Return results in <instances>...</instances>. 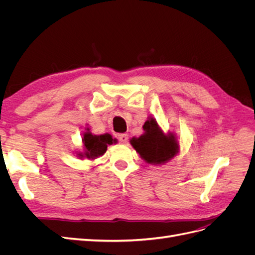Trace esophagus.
Returning <instances> with one entry per match:
<instances>
[{
	"label": "esophagus",
	"instance_id": "1",
	"mask_svg": "<svg viewBox=\"0 0 255 255\" xmlns=\"http://www.w3.org/2000/svg\"><path fill=\"white\" fill-rule=\"evenodd\" d=\"M118 139L121 143H127L128 139V134H119Z\"/></svg>",
	"mask_w": 255,
	"mask_h": 255
}]
</instances>
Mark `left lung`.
<instances>
[{
    "instance_id": "1",
    "label": "left lung",
    "mask_w": 255,
    "mask_h": 255,
    "mask_svg": "<svg viewBox=\"0 0 255 255\" xmlns=\"http://www.w3.org/2000/svg\"><path fill=\"white\" fill-rule=\"evenodd\" d=\"M144 133L133 137L130 144L145 163L164 165L180 152V143L174 133H165L154 118H148L143 125Z\"/></svg>"
}]
</instances>
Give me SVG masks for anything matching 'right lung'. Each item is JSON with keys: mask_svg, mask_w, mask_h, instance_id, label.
I'll use <instances>...</instances> for the list:
<instances>
[{"mask_svg": "<svg viewBox=\"0 0 255 255\" xmlns=\"http://www.w3.org/2000/svg\"><path fill=\"white\" fill-rule=\"evenodd\" d=\"M83 151H76V156L80 159L88 158L94 160L99 156H102L107 150V145L117 142L116 138L109 133L102 135H94L89 128H86V132L83 134Z\"/></svg>", "mask_w": 255, "mask_h": 255, "instance_id": "obj_1", "label": "right lung"}]
</instances>
